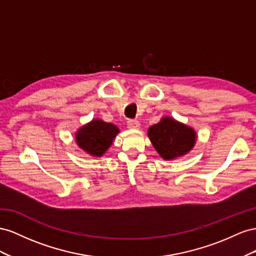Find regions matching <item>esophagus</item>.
<instances>
[{"label": "esophagus", "mask_w": 256, "mask_h": 256, "mask_svg": "<svg viewBox=\"0 0 256 256\" xmlns=\"http://www.w3.org/2000/svg\"><path fill=\"white\" fill-rule=\"evenodd\" d=\"M128 128L138 130L140 128V123L137 120H130V121H128Z\"/></svg>", "instance_id": "1"}]
</instances>
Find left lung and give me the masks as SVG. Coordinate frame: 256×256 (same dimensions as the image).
Returning a JSON list of instances; mask_svg holds the SVG:
<instances>
[{"instance_id": "left-lung-1", "label": "left lung", "mask_w": 256, "mask_h": 256, "mask_svg": "<svg viewBox=\"0 0 256 256\" xmlns=\"http://www.w3.org/2000/svg\"><path fill=\"white\" fill-rule=\"evenodd\" d=\"M148 137L160 156L172 160L184 156L196 144V132L192 126L165 116L148 128Z\"/></svg>"}]
</instances>
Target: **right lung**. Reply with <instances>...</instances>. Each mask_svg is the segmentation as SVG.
<instances>
[{"mask_svg":"<svg viewBox=\"0 0 256 256\" xmlns=\"http://www.w3.org/2000/svg\"><path fill=\"white\" fill-rule=\"evenodd\" d=\"M119 133L120 130L114 124L96 118L76 130L75 142L86 154L100 158L110 148Z\"/></svg>","mask_w":256,"mask_h":256,"instance_id":"right-lung-1","label":"right lung"}]
</instances>
